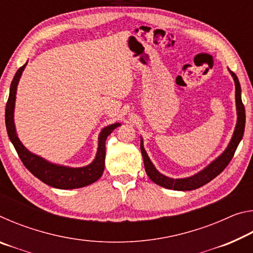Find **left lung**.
Instances as JSON below:
<instances>
[{"instance_id": "1", "label": "left lung", "mask_w": 253, "mask_h": 253, "mask_svg": "<svg viewBox=\"0 0 253 253\" xmlns=\"http://www.w3.org/2000/svg\"><path fill=\"white\" fill-rule=\"evenodd\" d=\"M229 72L232 76L235 84V106H237V125H235L232 138H231L228 147L224 149V152L221 154L220 156H217L215 160L212 161L210 164L204 168L202 170H200L199 173L192 175L190 177H184V178H172L169 176H165L164 174L158 172L155 166L149 160L146 151L144 148L143 138H140V151H142L143 160H144V166L145 170L148 175V177L152 181L157 184V185L163 186L169 190L174 191H192L196 190L201 186L205 185V184L212 181L214 177H216L222 170H223L230 161L232 160V157L235 153L239 143L241 142L243 132H245V126H246V110L245 106L242 104L241 99V85H240L239 79L237 75L234 72L229 69Z\"/></svg>"}]
</instances>
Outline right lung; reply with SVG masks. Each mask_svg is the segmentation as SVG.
Wrapping results in <instances>:
<instances>
[{"label": "right lung", "mask_w": 253, "mask_h": 253, "mask_svg": "<svg viewBox=\"0 0 253 253\" xmlns=\"http://www.w3.org/2000/svg\"><path fill=\"white\" fill-rule=\"evenodd\" d=\"M28 63V61H27ZM25 63L20 69L16 71L13 80L11 83L10 95L5 107V126L7 130L8 138L13 144L19 157L30 172L34 176L38 177L46 185L61 190H72V188L84 187L95 183L101 177L105 169V156H106V139L115 128L121 126L119 123L111 124L101 129L99 136H98V148L95 160L87 166L83 168H69V166L59 165L44 160L37 154H33L24 147L21 143L18 134H16L15 124H14V108H15V98L16 89L24 68Z\"/></svg>", "instance_id": "right-lung-1"}]
</instances>
